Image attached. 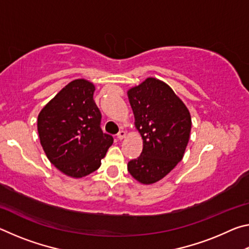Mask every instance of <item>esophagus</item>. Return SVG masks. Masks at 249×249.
Instances as JSON below:
<instances>
[{
	"label": "esophagus",
	"instance_id": "esophagus-1",
	"mask_svg": "<svg viewBox=\"0 0 249 249\" xmlns=\"http://www.w3.org/2000/svg\"><path fill=\"white\" fill-rule=\"evenodd\" d=\"M116 136H117V138H119L120 141H122V140H123V138H125V136H126V133L124 132V130H120V132L117 133Z\"/></svg>",
	"mask_w": 249,
	"mask_h": 249
}]
</instances>
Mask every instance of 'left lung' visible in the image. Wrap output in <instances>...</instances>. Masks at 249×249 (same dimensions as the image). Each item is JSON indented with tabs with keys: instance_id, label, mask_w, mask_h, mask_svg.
I'll use <instances>...</instances> for the list:
<instances>
[{
	"instance_id": "obj_1",
	"label": "left lung",
	"mask_w": 249,
	"mask_h": 249,
	"mask_svg": "<svg viewBox=\"0 0 249 249\" xmlns=\"http://www.w3.org/2000/svg\"><path fill=\"white\" fill-rule=\"evenodd\" d=\"M127 96L142 138V154L127 163V170L138 182L155 183L183 158L191 132L190 112L167 83L156 78L130 88Z\"/></svg>"
}]
</instances>
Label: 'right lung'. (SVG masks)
I'll use <instances>...</instances> for the list:
<instances>
[{
	"mask_svg": "<svg viewBox=\"0 0 249 249\" xmlns=\"http://www.w3.org/2000/svg\"><path fill=\"white\" fill-rule=\"evenodd\" d=\"M95 87L86 79L67 84L38 114L37 129L49 161L71 178L99 169L113 137L100 127L101 112L93 100Z\"/></svg>",
	"mask_w": 249,
	"mask_h": 249,
	"instance_id": "add662e5",
	"label": "right lung"
}]
</instances>
